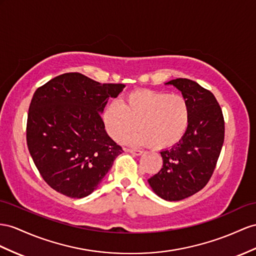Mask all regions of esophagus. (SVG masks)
I'll list each match as a JSON object with an SVG mask.
<instances>
[{"mask_svg":"<svg viewBox=\"0 0 256 256\" xmlns=\"http://www.w3.org/2000/svg\"><path fill=\"white\" fill-rule=\"evenodd\" d=\"M124 150H126V152H130V154H134L136 156H140L142 154V150H140V149H130V148H124Z\"/></svg>","mask_w":256,"mask_h":256,"instance_id":"34e87169","label":"esophagus"}]
</instances>
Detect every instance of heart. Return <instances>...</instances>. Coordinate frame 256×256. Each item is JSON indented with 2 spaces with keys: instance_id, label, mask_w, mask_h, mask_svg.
Wrapping results in <instances>:
<instances>
[{
  "instance_id": "b5f03b06",
  "label": "heart",
  "mask_w": 256,
  "mask_h": 256,
  "mask_svg": "<svg viewBox=\"0 0 256 256\" xmlns=\"http://www.w3.org/2000/svg\"><path fill=\"white\" fill-rule=\"evenodd\" d=\"M102 123L111 138L122 137L137 128L132 140L156 149L168 148L184 136L189 124V106L184 96L166 92L140 90L104 109Z\"/></svg>"
}]
</instances>
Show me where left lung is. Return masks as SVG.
I'll list each match as a JSON object with an SVG mask.
<instances>
[{"mask_svg":"<svg viewBox=\"0 0 256 256\" xmlns=\"http://www.w3.org/2000/svg\"><path fill=\"white\" fill-rule=\"evenodd\" d=\"M166 84L178 88L186 98L189 124L178 142L160 152L162 168L148 182L162 199L180 201L201 190L213 175L224 144L225 121L208 90L184 78Z\"/></svg>","mask_w":256,"mask_h":256,"instance_id":"obj_1","label":"left lung"}]
</instances>
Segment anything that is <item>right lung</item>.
Here are the masks:
<instances>
[{"instance_id": "obj_1", "label": "right lung", "mask_w": 256, "mask_h": 256, "mask_svg": "<svg viewBox=\"0 0 256 256\" xmlns=\"http://www.w3.org/2000/svg\"><path fill=\"white\" fill-rule=\"evenodd\" d=\"M123 88L69 72L36 88L29 106L27 145L42 178L57 192L88 196L122 154L100 112Z\"/></svg>"}]
</instances>
